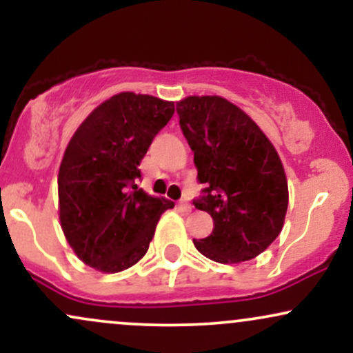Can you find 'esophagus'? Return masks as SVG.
<instances>
[{
    "instance_id": "34e87169",
    "label": "esophagus",
    "mask_w": 353,
    "mask_h": 353,
    "mask_svg": "<svg viewBox=\"0 0 353 353\" xmlns=\"http://www.w3.org/2000/svg\"><path fill=\"white\" fill-rule=\"evenodd\" d=\"M177 205H179V208L182 209V212H190V209H192V208H190V204H189V202L188 201H185V199H182V201H179V204H177Z\"/></svg>"
}]
</instances>
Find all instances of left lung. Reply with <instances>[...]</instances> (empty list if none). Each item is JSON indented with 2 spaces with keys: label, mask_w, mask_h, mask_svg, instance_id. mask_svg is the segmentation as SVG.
Returning a JSON list of instances; mask_svg holds the SVG:
<instances>
[{
  "label": "left lung",
  "mask_w": 353,
  "mask_h": 353,
  "mask_svg": "<svg viewBox=\"0 0 353 353\" xmlns=\"http://www.w3.org/2000/svg\"><path fill=\"white\" fill-rule=\"evenodd\" d=\"M176 104L197 179L205 185L194 205L214 221L212 232L194 239V245L219 264L257 257L281 234L289 205L285 171L274 144L221 96H188Z\"/></svg>",
  "instance_id": "obj_1"
}]
</instances>
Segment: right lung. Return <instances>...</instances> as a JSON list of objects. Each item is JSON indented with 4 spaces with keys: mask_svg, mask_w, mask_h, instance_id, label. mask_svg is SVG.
Here are the masks:
<instances>
[{
    "mask_svg": "<svg viewBox=\"0 0 353 353\" xmlns=\"http://www.w3.org/2000/svg\"><path fill=\"white\" fill-rule=\"evenodd\" d=\"M174 114L172 101L119 92L72 134L58 174L59 221L84 264L116 274L148 252L157 222L174 202L137 189L139 164Z\"/></svg>",
    "mask_w": 353,
    "mask_h": 353,
    "instance_id": "add662e5",
    "label": "right lung"
}]
</instances>
